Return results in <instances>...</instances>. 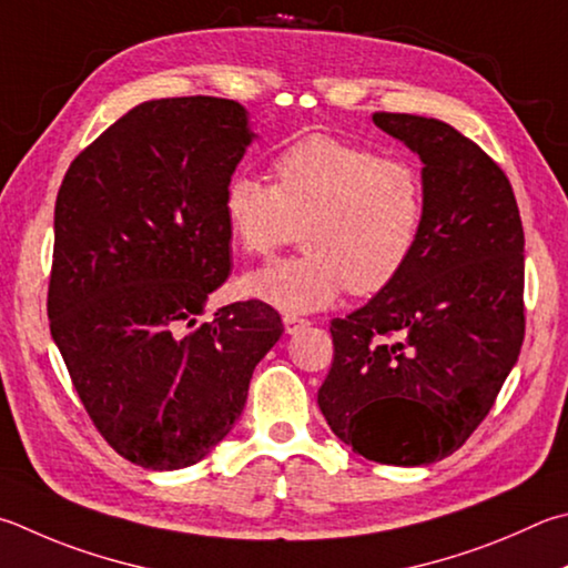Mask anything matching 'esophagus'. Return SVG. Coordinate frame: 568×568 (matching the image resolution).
<instances>
[{
    "mask_svg": "<svg viewBox=\"0 0 568 568\" xmlns=\"http://www.w3.org/2000/svg\"><path fill=\"white\" fill-rule=\"evenodd\" d=\"M283 325H285V333H287V335H295V333H301V329H305L311 323H307L305 317L285 315V317H283Z\"/></svg>",
    "mask_w": 568,
    "mask_h": 568,
    "instance_id": "obj_1",
    "label": "esophagus"
}]
</instances>
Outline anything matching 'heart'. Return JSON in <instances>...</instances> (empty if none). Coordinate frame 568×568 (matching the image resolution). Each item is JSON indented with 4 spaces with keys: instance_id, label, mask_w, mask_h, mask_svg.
<instances>
[{
    "instance_id": "heart-1",
    "label": "heart",
    "mask_w": 568,
    "mask_h": 568,
    "mask_svg": "<svg viewBox=\"0 0 568 568\" xmlns=\"http://www.w3.org/2000/svg\"><path fill=\"white\" fill-rule=\"evenodd\" d=\"M275 183L235 173L223 213L245 255H271L297 241L305 253L241 281L243 293L283 313L335 305L345 287L375 295L397 281L425 229V181L402 159L313 133L273 159Z\"/></svg>"
}]
</instances>
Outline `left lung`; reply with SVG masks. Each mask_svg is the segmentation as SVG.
Listing matches in <instances>:
<instances>
[{"instance_id": "8db88e82", "label": "left lung", "mask_w": 568, "mask_h": 568, "mask_svg": "<svg viewBox=\"0 0 568 568\" xmlns=\"http://www.w3.org/2000/svg\"><path fill=\"white\" fill-rule=\"evenodd\" d=\"M415 151L425 229L395 283L329 323V429L379 464L449 457L489 415L524 343V229L504 171L449 123L373 113Z\"/></svg>"}]
</instances>
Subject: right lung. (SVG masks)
I'll use <instances>...</instances> for the list:
<instances>
[{"mask_svg": "<svg viewBox=\"0 0 568 568\" xmlns=\"http://www.w3.org/2000/svg\"><path fill=\"white\" fill-rule=\"evenodd\" d=\"M253 139L239 101H143L61 181L51 337L101 437L143 469L209 455L283 335L281 315L261 301L199 323L231 273L223 193Z\"/></svg>", "mask_w": 568, "mask_h": 568, "instance_id": "right-lung-1", "label": "right lung"}]
</instances>
